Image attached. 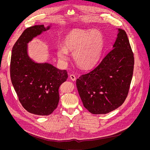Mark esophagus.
I'll return each mask as SVG.
<instances>
[{"mask_svg": "<svg viewBox=\"0 0 150 150\" xmlns=\"http://www.w3.org/2000/svg\"><path fill=\"white\" fill-rule=\"evenodd\" d=\"M70 79L72 80V81H75V80H76V76H75V75H74V74H71V75H70Z\"/></svg>", "mask_w": 150, "mask_h": 150, "instance_id": "1", "label": "esophagus"}]
</instances>
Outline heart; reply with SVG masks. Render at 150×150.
<instances>
[{
    "mask_svg": "<svg viewBox=\"0 0 150 150\" xmlns=\"http://www.w3.org/2000/svg\"><path fill=\"white\" fill-rule=\"evenodd\" d=\"M103 47V37L97 30L74 29L69 32L63 41V48L57 50L59 60L65 63L68 53H73L75 64L81 69L93 67L98 61Z\"/></svg>",
    "mask_w": 150,
    "mask_h": 150,
    "instance_id": "1",
    "label": "heart"
}]
</instances>
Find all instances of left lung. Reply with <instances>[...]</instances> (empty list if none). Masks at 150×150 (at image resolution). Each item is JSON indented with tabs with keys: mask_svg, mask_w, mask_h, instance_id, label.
<instances>
[{
	"mask_svg": "<svg viewBox=\"0 0 150 150\" xmlns=\"http://www.w3.org/2000/svg\"><path fill=\"white\" fill-rule=\"evenodd\" d=\"M134 64L127 33L119 28L113 49L91 72L76 80L84 108L93 114H105L121 106L129 92Z\"/></svg>",
	"mask_w": 150,
	"mask_h": 150,
	"instance_id": "obj_1",
	"label": "left lung"
}]
</instances>
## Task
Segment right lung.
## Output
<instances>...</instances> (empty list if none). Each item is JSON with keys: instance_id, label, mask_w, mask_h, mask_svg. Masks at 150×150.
Listing matches in <instances>:
<instances>
[{"instance_id": "right-lung-1", "label": "right lung", "mask_w": 150, "mask_h": 150, "mask_svg": "<svg viewBox=\"0 0 150 150\" xmlns=\"http://www.w3.org/2000/svg\"><path fill=\"white\" fill-rule=\"evenodd\" d=\"M49 28L44 25L26 28L14 44L11 57V80L20 103L28 112L39 115H49L57 108L59 88L68 77L66 70L36 63L27 54V43Z\"/></svg>"}]
</instances>
